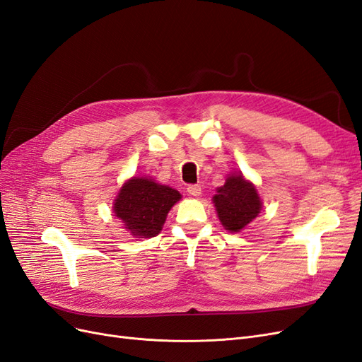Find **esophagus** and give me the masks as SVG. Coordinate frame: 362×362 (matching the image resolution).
<instances>
[{
  "label": "esophagus",
  "instance_id": "1",
  "mask_svg": "<svg viewBox=\"0 0 362 362\" xmlns=\"http://www.w3.org/2000/svg\"><path fill=\"white\" fill-rule=\"evenodd\" d=\"M187 192L190 196H193V198H198V196L201 194V185L199 184H192L187 187Z\"/></svg>",
  "mask_w": 362,
  "mask_h": 362
}]
</instances>
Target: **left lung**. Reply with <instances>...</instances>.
Segmentation results:
<instances>
[{
  "label": "left lung",
  "instance_id": "obj_1",
  "mask_svg": "<svg viewBox=\"0 0 362 362\" xmlns=\"http://www.w3.org/2000/svg\"><path fill=\"white\" fill-rule=\"evenodd\" d=\"M217 217L229 233H240L259 214L262 202L255 185L242 173H233L213 196Z\"/></svg>",
  "mask_w": 362,
  "mask_h": 362
}]
</instances>
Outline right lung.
Here are the masks:
<instances>
[{
  "label": "right lung",
  "mask_w": 362,
  "mask_h": 362,
  "mask_svg": "<svg viewBox=\"0 0 362 362\" xmlns=\"http://www.w3.org/2000/svg\"><path fill=\"white\" fill-rule=\"evenodd\" d=\"M181 193L146 177H133L117 193L113 211L136 238L156 237Z\"/></svg>",
  "instance_id": "add662e5"
}]
</instances>
